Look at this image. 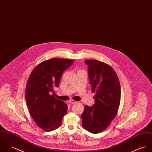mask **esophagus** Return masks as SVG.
<instances>
[{"instance_id":"esophagus-1","label":"esophagus","mask_w":152,"mask_h":152,"mask_svg":"<svg viewBox=\"0 0 152 152\" xmlns=\"http://www.w3.org/2000/svg\"><path fill=\"white\" fill-rule=\"evenodd\" d=\"M69 102L70 103V104H76V103H77V102L75 101V100H70V101H69Z\"/></svg>"}]
</instances>
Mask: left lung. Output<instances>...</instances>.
Here are the masks:
<instances>
[{
  "label": "left lung",
  "mask_w": 152,
  "mask_h": 152,
  "mask_svg": "<svg viewBox=\"0 0 152 152\" xmlns=\"http://www.w3.org/2000/svg\"><path fill=\"white\" fill-rule=\"evenodd\" d=\"M91 91L96 92L94 104L85 105L82 126L93 134L105 129L115 117L121 100L118 76L110 65L97 60H86Z\"/></svg>",
  "instance_id": "1"
}]
</instances>
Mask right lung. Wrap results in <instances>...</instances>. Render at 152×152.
<instances>
[{"label":"right lung","instance_id":"right-lung-1","mask_svg":"<svg viewBox=\"0 0 152 152\" xmlns=\"http://www.w3.org/2000/svg\"><path fill=\"white\" fill-rule=\"evenodd\" d=\"M73 59L53 58L38 65L31 72L26 89V101L35 124L45 131L62 125L68 105L55 97L62 74L73 65Z\"/></svg>","mask_w":152,"mask_h":152}]
</instances>
